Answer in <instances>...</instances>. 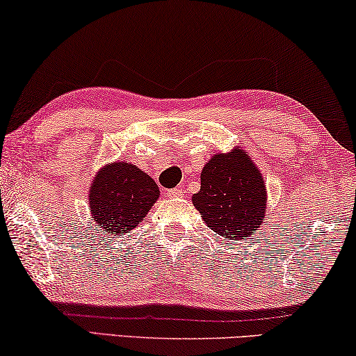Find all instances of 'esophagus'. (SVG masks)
Wrapping results in <instances>:
<instances>
[{"mask_svg": "<svg viewBox=\"0 0 356 356\" xmlns=\"http://www.w3.org/2000/svg\"><path fill=\"white\" fill-rule=\"evenodd\" d=\"M168 195L170 197H183L184 195V189L183 188H175L168 191Z\"/></svg>", "mask_w": 356, "mask_h": 356, "instance_id": "obj_1", "label": "esophagus"}]
</instances>
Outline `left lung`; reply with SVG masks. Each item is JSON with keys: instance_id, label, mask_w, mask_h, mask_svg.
<instances>
[{"instance_id": "1", "label": "left lung", "mask_w": 356, "mask_h": 356, "mask_svg": "<svg viewBox=\"0 0 356 356\" xmlns=\"http://www.w3.org/2000/svg\"><path fill=\"white\" fill-rule=\"evenodd\" d=\"M193 204L207 226L227 240L253 235L266 215V184L247 152L235 146L215 154L200 173Z\"/></svg>"}]
</instances>
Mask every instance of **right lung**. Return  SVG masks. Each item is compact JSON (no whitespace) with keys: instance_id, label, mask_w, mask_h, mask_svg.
<instances>
[{"instance_id":"add662e5","label":"right lung","mask_w":356,"mask_h":356,"mask_svg":"<svg viewBox=\"0 0 356 356\" xmlns=\"http://www.w3.org/2000/svg\"><path fill=\"white\" fill-rule=\"evenodd\" d=\"M159 199L149 175L129 162L108 163L95 175L89 191L94 221L111 235H124L138 226Z\"/></svg>"}]
</instances>
